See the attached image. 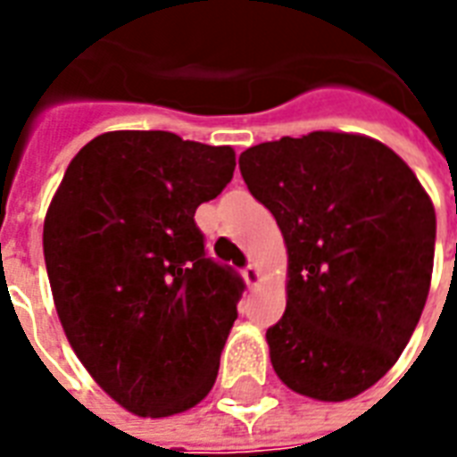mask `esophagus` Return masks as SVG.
<instances>
[{"mask_svg":"<svg viewBox=\"0 0 457 457\" xmlns=\"http://www.w3.org/2000/svg\"><path fill=\"white\" fill-rule=\"evenodd\" d=\"M244 279H246V285H249V287L258 285V279H261V272H258L256 265L249 263L246 268H244Z\"/></svg>","mask_w":457,"mask_h":457,"instance_id":"esophagus-1","label":"esophagus"}]
</instances>
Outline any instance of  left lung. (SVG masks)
Wrapping results in <instances>:
<instances>
[{
  "instance_id": "1",
  "label": "left lung",
  "mask_w": 457,
  "mask_h": 457,
  "mask_svg": "<svg viewBox=\"0 0 457 457\" xmlns=\"http://www.w3.org/2000/svg\"><path fill=\"white\" fill-rule=\"evenodd\" d=\"M251 196L289 253L285 315L268 327L272 368L318 401L379 382L425 308L436 215L401 156L377 139L311 132L239 156Z\"/></svg>"
}]
</instances>
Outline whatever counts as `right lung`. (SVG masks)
<instances>
[{
  "label": "right lung",
  "mask_w": 457,
  "mask_h": 457,
  "mask_svg": "<svg viewBox=\"0 0 457 457\" xmlns=\"http://www.w3.org/2000/svg\"><path fill=\"white\" fill-rule=\"evenodd\" d=\"M232 172L229 146L106 132L78 152L49 204L42 246L63 332L135 415L187 411L218 377L246 285L208 256L194 213Z\"/></svg>",
  "instance_id": "1"
}]
</instances>
